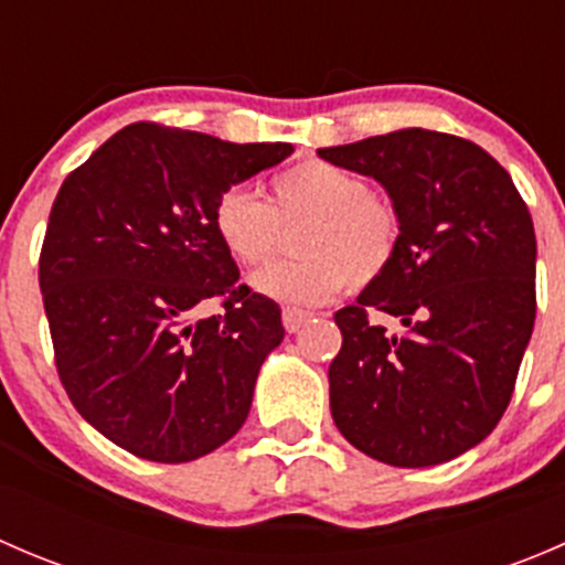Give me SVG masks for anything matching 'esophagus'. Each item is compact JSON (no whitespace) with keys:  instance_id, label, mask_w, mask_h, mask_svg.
<instances>
[{"instance_id":"esophagus-1","label":"esophagus","mask_w":565,"mask_h":565,"mask_svg":"<svg viewBox=\"0 0 565 565\" xmlns=\"http://www.w3.org/2000/svg\"><path fill=\"white\" fill-rule=\"evenodd\" d=\"M309 319H311L309 311L292 309V306H287V309L281 311V322H284V328H287V333H298V330L303 328Z\"/></svg>"}]
</instances>
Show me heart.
<instances>
[{"label":"heart","instance_id":"1","mask_svg":"<svg viewBox=\"0 0 565 565\" xmlns=\"http://www.w3.org/2000/svg\"><path fill=\"white\" fill-rule=\"evenodd\" d=\"M298 232V259L250 278L259 295L292 306H319L350 289H366L388 273L402 243V213L385 193L339 163H292L270 180V199L226 188L213 207V226L232 259L262 267L281 254L287 230Z\"/></svg>","mask_w":565,"mask_h":565}]
</instances>
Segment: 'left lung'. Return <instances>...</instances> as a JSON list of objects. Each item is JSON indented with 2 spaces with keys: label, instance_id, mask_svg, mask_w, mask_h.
Returning <instances> with one entry per match:
<instances>
[{
  "label": "left lung",
  "instance_id": "obj_1",
  "mask_svg": "<svg viewBox=\"0 0 565 565\" xmlns=\"http://www.w3.org/2000/svg\"><path fill=\"white\" fill-rule=\"evenodd\" d=\"M319 158L369 174L402 213L380 281L335 311L330 415L366 457L393 467L448 461L492 435L535 322V232L525 199L461 136L404 128ZM372 313L403 319L391 337Z\"/></svg>",
  "mask_w": 565,
  "mask_h": 565
}]
</instances>
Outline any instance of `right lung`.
Returning a JSON list of instances; mask_svg holds the SVG:
<instances>
[{"label": "right lung", "instance_id": "add662e5", "mask_svg": "<svg viewBox=\"0 0 565 565\" xmlns=\"http://www.w3.org/2000/svg\"><path fill=\"white\" fill-rule=\"evenodd\" d=\"M292 150L134 122L65 177L40 292L62 388L114 446L180 465L248 418L259 366L284 339L281 309L237 281L213 207ZM210 302L220 311L204 318Z\"/></svg>", "mask_w": 565, "mask_h": 565}]
</instances>
